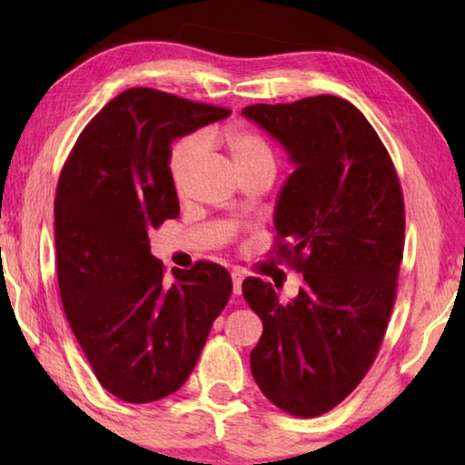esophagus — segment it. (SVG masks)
Wrapping results in <instances>:
<instances>
[{
	"label": "esophagus",
	"mask_w": 465,
	"mask_h": 465,
	"mask_svg": "<svg viewBox=\"0 0 465 465\" xmlns=\"http://www.w3.org/2000/svg\"><path fill=\"white\" fill-rule=\"evenodd\" d=\"M232 281H233V295H240L242 293V282H243V274L233 271L232 272Z\"/></svg>",
	"instance_id": "34e87169"
}]
</instances>
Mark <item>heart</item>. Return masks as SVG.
Wrapping results in <instances>:
<instances>
[{
  "instance_id": "heart-1",
  "label": "heart",
  "mask_w": 465,
  "mask_h": 465,
  "mask_svg": "<svg viewBox=\"0 0 465 465\" xmlns=\"http://www.w3.org/2000/svg\"><path fill=\"white\" fill-rule=\"evenodd\" d=\"M217 137L213 135H204L203 139H184L174 147L170 157V174L172 180H174L176 188H183L184 180L188 176V172L193 170V166L199 160V155L203 152L204 143H213ZM222 141L227 155L233 163V168L240 172H248V170H258V168H269L274 170V153L261 133L246 129V127H232L227 129L222 137Z\"/></svg>"
}]
</instances>
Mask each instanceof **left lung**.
<instances>
[{"instance_id": "1", "label": "left lung", "mask_w": 465, "mask_h": 465, "mask_svg": "<svg viewBox=\"0 0 465 465\" xmlns=\"http://www.w3.org/2000/svg\"><path fill=\"white\" fill-rule=\"evenodd\" d=\"M242 114L295 166L274 204V230L303 274L287 303L271 282L243 281L264 326L250 369L272 404L310 419L341 404L380 351L404 252L402 191L381 139L351 102L313 96Z\"/></svg>"}]
</instances>
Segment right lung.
Wrapping results in <instances>:
<instances>
[{
	"label": "right lung",
	"instance_id": "1",
	"mask_svg": "<svg viewBox=\"0 0 465 465\" xmlns=\"http://www.w3.org/2000/svg\"><path fill=\"white\" fill-rule=\"evenodd\" d=\"M232 110L131 88L94 116L61 170L54 250L63 310L94 375L131 404L184 385L232 277L213 262L163 277L149 232L180 213L172 143Z\"/></svg>",
	"mask_w": 465,
	"mask_h": 465
}]
</instances>
